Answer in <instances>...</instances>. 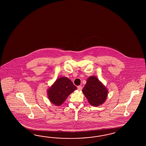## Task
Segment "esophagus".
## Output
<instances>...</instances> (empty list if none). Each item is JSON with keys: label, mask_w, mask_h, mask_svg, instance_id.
<instances>
[{"label": "esophagus", "mask_w": 146, "mask_h": 146, "mask_svg": "<svg viewBox=\"0 0 146 146\" xmlns=\"http://www.w3.org/2000/svg\"><path fill=\"white\" fill-rule=\"evenodd\" d=\"M78 91H81L82 90V86H78Z\"/></svg>", "instance_id": "34e87169"}]
</instances>
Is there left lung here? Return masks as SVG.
<instances>
[{"mask_svg": "<svg viewBox=\"0 0 146 146\" xmlns=\"http://www.w3.org/2000/svg\"><path fill=\"white\" fill-rule=\"evenodd\" d=\"M82 92L90 104L97 107L106 101L108 91L98 78L92 76L87 80Z\"/></svg>", "mask_w": 146, "mask_h": 146, "instance_id": "1", "label": "left lung"}]
</instances>
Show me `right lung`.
Returning a JSON list of instances; mask_svg holds the SVG:
<instances>
[{"label":"right lung","instance_id":"right-lung-1","mask_svg":"<svg viewBox=\"0 0 146 146\" xmlns=\"http://www.w3.org/2000/svg\"><path fill=\"white\" fill-rule=\"evenodd\" d=\"M77 88L66 77L58 78L47 90V96L51 103L60 106Z\"/></svg>","mask_w":146,"mask_h":146}]
</instances>
